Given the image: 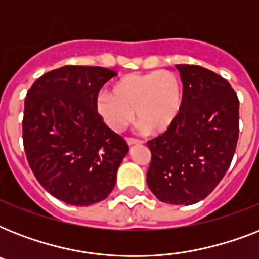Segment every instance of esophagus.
<instances>
[{
  "mask_svg": "<svg viewBox=\"0 0 259 259\" xmlns=\"http://www.w3.org/2000/svg\"><path fill=\"white\" fill-rule=\"evenodd\" d=\"M126 142H127V145H136V144H141V140H138V138L134 137H127L126 138Z\"/></svg>",
  "mask_w": 259,
  "mask_h": 259,
  "instance_id": "obj_1",
  "label": "esophagus"
}]
</instances>
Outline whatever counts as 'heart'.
<instances>
[{
  "label": "heart",
  "mask_w": 259,
  "mask_h": 259,
  "mask_svg": "<svg viewBox=\"0 0 259 259\" xmlns=\"http://www.w3.org/2000/svg\"><path fill=\"white\" fill-rule=\"evenodd\" d=\"M110 91L97 98V111L113 132H122L130 122L150 133H160L172 125L183 106L180 79L169 71L132 74L119 79Z\"/></svg>",
  "instance_id": "obj_1"
}]
</instances>
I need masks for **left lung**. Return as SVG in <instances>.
I'll list each match as a JSON object with an SVG mask.
<instances>
[{
    "mask_svg": "<svg viewBox=\"0 0 259 259\" xmlns=\"http://www.w3.org/2000/svg\"><path fill=\"white\" fill-rule=\"evenodd\" d=\"M183 106L172 125L148 141L146 183L158 200L195 204L223 179L237 149L239 101L225 78L193 64H177Z\"/></svg>",
    "mask_w": 259,
    "mask_h": 259,
    "instance_id": "obj_1",
    "label": "left lung"
}]
</instances>
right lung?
<instances>
[{
	"label": "right lung",
	"instance_id": "add662e5",
	"mask_svg": "<svg viewBox=\"0 0 259 259\" xmlns=\"http://www.w3.org/2000/svg\"><path fill=\"white\" fill-rule=\"evenodd\" d=\"M114 76L103 67L64 66L40 76L26 93V158L44 189L67 204L90 205L109 196L129 152L97 111L99 90Z\"/></svg>",
	"mask_w": 259,
	"mask_h": 259
}]
</instances>
